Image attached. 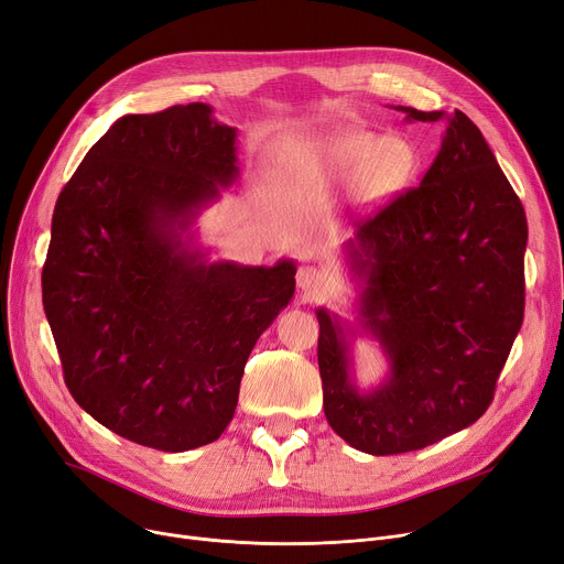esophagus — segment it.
Listing matches in <instances>:
<instances>
[{
	"mask_svg": "<svg viewBox=\"0 0 564 564\" xmlns=\"http://www.w3.org/2000/svg\"><path fill=\"white\" fill-rule=\"evenodd\" d=\"M297 285L306 294H319L324 292V288H327V276H324L317 267L306 264L297 272Z\"/></svg>",
	"mask_w": 564,
	"mask_h": 564,
	"instance_id": "34e87169",
	"label": "esophagus"
}]
</instances>
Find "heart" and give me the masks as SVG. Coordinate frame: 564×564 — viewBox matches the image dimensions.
<instances>
[{
  "label": "heart",
  "mask_w": 564,
  "mask_h": 564,
  "mask_svg": "<svg viewBox=\"0 0 564 564\" xmlns=\"http://www.w3.org/2000/svg\"><path fill=\"white\" fill-rule=\"evenodd\" d=\"M416 164V151L404 139H381L366 130H340L315 148L311 169L322 181H351L357 203L375 207L411 181Z\"/></svg>",
  "instance_id": "1"
}]
</instances>
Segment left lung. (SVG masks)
I'll use <instances>...</instances> for the list:
<instances>
[{
  "label": "left lung",
  "instance_id": "1",
  "mask_svg": "<svg viewBox=\"0 0 564 564\" xmlns=\"http://www.w3.org/2000/svg\"><path fill=\"white\" fill-rule=\"evenodd\" d=\"M404 111L438 123L441 148L421 187L359 221L345 247L361 283V329L389 357L377 389L349 377V327L319 308L324 416L368 455L421 451L476 423L521 329L528 224L519 196L470 118Z\"/></svg>",
  "mask_w": 564,
  "mask_h": 564
}]
</instances>
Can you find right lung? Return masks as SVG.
<instances>
[{"label": "right lung", "instance_id": "obj_1", "mask_svg": "<svg viewBox=\"0 0 564 564\" xmlns=\"http://www.w3.org/2000/svg\"><path fill=\"white\" fill-rule=\"evenodd\" d=\"M235 137L203 102L123 116L54 205L43 306L66 387L139 446L219 438L256 340L294 294L292 260L207 262L183 240L235 183Z\"/></svg>", "mask_w": 564, "mask_h": 564}]
</instances>
